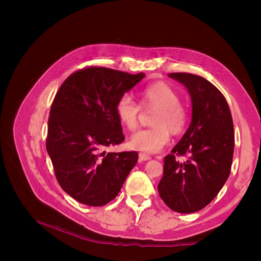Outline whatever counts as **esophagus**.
<instances>
[{
	"label": "esophagus",
	"mask_w": 261,
	"mask_h": 261,
	"mask_svg": "<svg viewBox=\"0 0 261 261\" xmlns=\"http://www.w3.org/2000/svg\"><path fill=\"white\" fill-rule=\"evenodd\" d=\"M139 156H140V160H141V161H149L150 159H151V156H150V155L147 154V153H144V152H141V153L139 154Z\"/></svg>",
	"instance_id": "esophagus-1"
}]
</instances>
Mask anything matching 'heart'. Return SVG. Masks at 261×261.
Listing matches in <instances>:
<instances>
[{
    "label": "heart",
    "instance_id": "b5f03b06",
    "mask_svg": "<svg viewBox=\"0 0 261 261\" xmlns=\"http://www.w3.org/2000/svg\"><path fill=\"white\" fill-rule=\"evenodd\" d=\"M145 111H155L151 122L153 127L133 134L131 146L141 151L154 153L165 146L173 135L182 134L188 125L189 112L181 102V95L170 85L158 81L147 86L140 93V103L130 95L123 94L116 102V115L121 125L129 131L139 127L140 118Z\"/></svg>",
    "mask_w": 261,
    "mask_h": 261
}]
</instances>
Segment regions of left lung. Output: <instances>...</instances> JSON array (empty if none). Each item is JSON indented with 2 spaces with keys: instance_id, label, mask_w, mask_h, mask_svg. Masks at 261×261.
<instances>
[{
  "instance_id": "obj_1",
  "label": "left lung",
  "mask_w": 261,
  "mask_h": 261,
  "mask_svg": "<svg viewBox=\"0 0 261 261\" xmlns=\"http://www.w3.org/2000/svg\"><path fill=\"white\" fill-rule=\"evenodd\" d=\"M183 84L193 102V119L171 154L164 158L158 185L161 199L182 214L210 204L230 173L235 136L228 103L212 82L189 73H170ZM183 156L186 159L179 161Z\"/></svg>"
}]
</instances>
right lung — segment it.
I'll use <instances>...</instances> for the list:
<instances>
[{
  "mask_svg": "<svg viewBox=\"0 0 261 261\" xmlns=\"http://www.w3.org/2000/svg\"><path fill=\"white\" fill-rule=\"evenodd\" d=\"M144 76L89 66L68 76L55 96L46 150L59 185L76 201L89 206L112 201L138 162L136 151L106 149L125 141L116 102Z\"/></svg>",
  "mask_w": 261,
  "mask_h": 261,
  "instance_id": "add662e5",
  "label": "right lung"
}]
</instances>
